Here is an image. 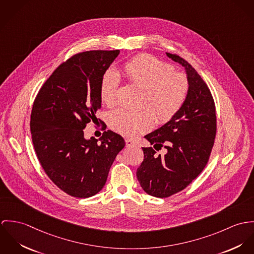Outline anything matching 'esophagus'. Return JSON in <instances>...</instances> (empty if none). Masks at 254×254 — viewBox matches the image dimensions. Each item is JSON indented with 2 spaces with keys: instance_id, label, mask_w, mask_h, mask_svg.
<instances>
[{
  "instance_id": "esophagus-1",
  "label": "esophagus",
  "mask_w": 254,
  "mask_h": 254,
  "mask_svg": "<svg viewBox=\"0 0 254 254\" xmlns=\"http://www.w3.org/2000/svg\"><path fill=\"white\" fill-rule=\"evenodd\" d=\"M126 145H127V147H135V146H137V144L134 141L131 140V139H127L126 140Z\"/></svg>"
}]
</instances>
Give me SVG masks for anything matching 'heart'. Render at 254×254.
Returning a JSON list of instances; mask_svg holds the SVG:
<instances>
[{"mask_svg":"<svg viewBox=\"0 0 254 254\" xmlns=\"http://www.w3.org/2000/svg\"><path fill=\"white\" fill-rule=\"evenodd\" d=\"M123 73L129 83L144 89L142 105L151 108L161 124L169 122L187 99L190 88L187 76L174 72L171 65L150 55H139L127 61ZM118 89L117 74L112 70L106 71L99 86L100 99L106 106L116 104ZM150 110L147 107L140 111L115 110L110 114L109 126L120 134L134 138L153 127L155 116Z\"/></svg>","mask_w":254,"mask_h":254,"instance_id":"obj_1","label":"heart"}]
</instances>
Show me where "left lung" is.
Returning <instances> with one entry per match:
<instances>
[{
  "label": "left lung",
  "mask_w": 254,
  "mask_h": 254,
  "mask_svg": "<svg viewBox=\"0 0 254 254\" xmlns=\"http://www.w3.org/2000/svg\"><path fill=\"white\" fill-rule=\"evenodd\" d=\"M181 64L189 81V93L181 108L169 122L147 134L153 147H143L144 160L136 176L149 195L168 197L185 189L206 166L216 135V112L208 86L182 57L167 53ZM167 149L162 156L156 151Z\"/></svg>",
  "instance_id": "obj_1"
}]
</instances>
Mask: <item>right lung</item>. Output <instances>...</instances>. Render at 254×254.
I'll return each instance as SVG.
<instances>
[{
  "instance_id": "right-lung-1",
  "label": "right lung",
  "mask_w": 254,
  "mask_h": 254,
  "mask_svg": "<svg viewBox=\"0 0 254 254\" xmlns=\"http://www.w3.org/2000/svg\"><path fill=\"white\" fill-rule=\"evenodd\" d=\"M120 51H89L60 64L39 90L30 129L38 160L66 194L89 197L105 185L124 138L112 130L85 139L86 125L101 108L102 76Z\"/></svg>"
}]
</instances>
